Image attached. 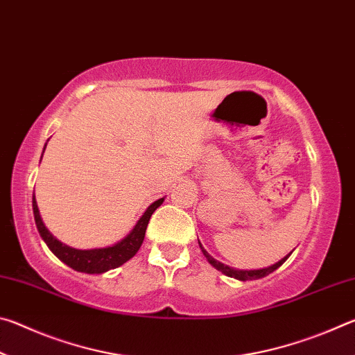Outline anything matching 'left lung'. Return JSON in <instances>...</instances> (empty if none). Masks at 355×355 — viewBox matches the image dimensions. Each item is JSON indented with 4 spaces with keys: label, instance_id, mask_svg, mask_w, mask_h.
<instances>
[{
    "label": "left lung",
    "instance_id": "8db88e82",
    "mask_svg": "<svg viewBox=\"0 0 355 355\" xmlns=\"http://www.w3.org/2000/svg\"><path fill=\"white\" fill-rule=\"evenodd\" d=\"M199 244H200V241H199ZM200 249H202V252H203V255L207 257V260L209 261V264H213V266H214L216 269H218V271H220L222 274L228 275V277H233V279H238V280H243V282H245V280H257V279L266 277V275L274 272L275 269H277L279 266H282V264H284V263L286 261V258L291 255V254L286 255L285 258H282V260H280L279 263H275V264H272V266H269V268L252 269V271H243V269L230 268V266H227V264H224V263L214 260V258H213L211 255H209L205 249L202 248V244H200Z\"/></svg>",
    "mask_w": 355,
    "mask_h": 355
}]
</instances>
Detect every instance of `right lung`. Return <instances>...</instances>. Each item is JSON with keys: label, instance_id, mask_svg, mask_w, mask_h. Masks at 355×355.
I'll list each match as a JSON object with an SVG mask.
<instances>
[{"label": "right lung", "instance_id": "add662e5", "mask_svg": "<svg viewBox=\"0 0 355 355\" xmlns=\"http://www.w3.org/2000/svg\"><path fill=\"white\" fill-rule=\"evenodd\" d=\"M163 200L164 199L153 202L152 205L147 208V211L144 213L142 218L137 220L136 227L131 230L130 235L125 236L122 241L111 245V248L91 249V250L73 249L62 244L61 241H58V239L46 230L44 222H42L35 197H33V211H34L35 225H37V230L40 233L42 239H44L48 248H50V250L59 258V260L64 261L67 266L75 269L78 272L101 274V272L110 271V269L119 268L120 264H123L125 261H128L131 257L136 255V252L139 250L141 244L144 241V236H146L148 220L152 218L155 209L163 203Z\"/></svg>", "mask_w": 355, "mask_h": 355}]
</instances>
